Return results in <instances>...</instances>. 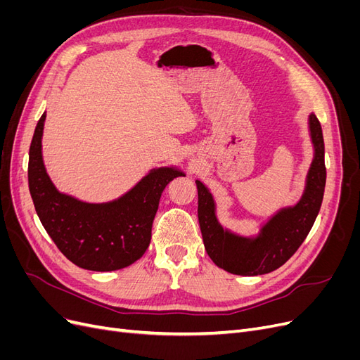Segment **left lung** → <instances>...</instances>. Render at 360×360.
<instances>
[{
	"label": "left lung",
	"mask_w": 360,
	"mask_h": 360,
	"mask_svg": "<svg viewBox=\"0 0 360 360\" xmlns=\"http://www.w3.org/2000/svg\"><path fill=\"white\" fill-rule=\"evenodd\" d=\"M308 130L314 155L302 197L296 204L282 207L267 217L252 236L237 234L222 226L210 189L201 180H195L204 248L217 267L242 276L270 274L287 263L307 238L320 212L326 186L324 141L314 112L308 117Z\"/></svg>",
	"instance_id": "obj_1"
}]
</instances>
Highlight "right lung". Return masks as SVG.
I'll return each instance as SVG.
<instances>
[{
	"label": "right lung",
	"instance_id": "add662e5",
	"mask_svg": "<svg viewBox=\"0 0 360 360\" xmlns=\"http://www.w3.org/2000/svg\"><path fill=\"white\" fill-rule=\"evenodd\" d=\"M43 112L30 147L28 186L41 225L63 255L81 269L112 271L134 264L150 245L151 225L167 184L184 176L180 167L151 168L135 186L105 202L60 192L43 162Z\"/></svg>",
	"mask_w": 360,
	"mask_h": 360
}]
</instances>
